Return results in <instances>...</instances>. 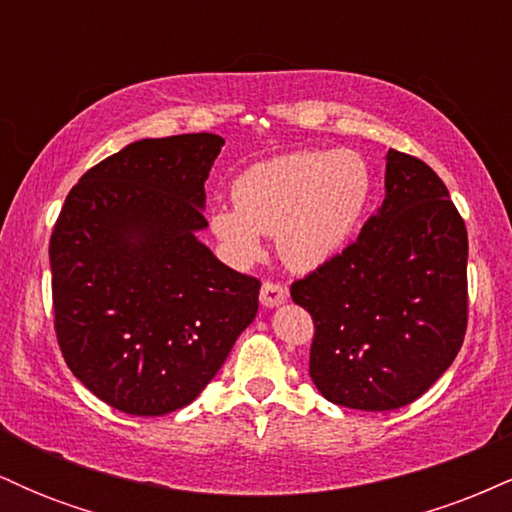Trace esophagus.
Instances as JSON below:
<instances>
[{
  "mask_svg": "<svg viewBox=\"0 0 512 512\" xmlns=\"http://www.w3.org/2000/svg\"><path fill=\"white\" fill-rule=\"evenodd\" d=\"M289 298V291H286V286L281 284H274V281H264L262 284V291H260V301L264 308H276V305H281Z\"/></svg>",
  "mask_w": 512,
  "mask_h": 512,
  "instance_id": "34e87169",
  "label": "esophagus"
}]
</instances>
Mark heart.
<instances>
[{
    "label": "heart",
    "mask_w": 512,
    "mask_h": 512,
    "mask_svg": "<svg viewBox=\"0 0 512 512\" xmlns=\"http://www.w3.org/2000/svg\"><path fill=\"white\" fill-rule=\"evenodd\" d=\"M373 190V168L356 151H296L240 173L236 207H216L209 228L233 262H255L262 236H276L281 260L310 272L351 243Z\"/></svg>",
    "instance_id": "b5f03b06"
}]
</instances>
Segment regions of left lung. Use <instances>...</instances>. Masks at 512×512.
<instances>
[{
	"label": "left lung",
	"mask_w": 512,
	"mask_h": 512,
	"mask_svg": "<svg viewBox=\"0 0 512 512\" xmlns=\"http://www.w3.org/2000/svg\"><path fill=\"white\" fill-rule=\"evenodd\" d=\"M313 317L310 378L339 407L411 404L467 332V228L419 158L387 151L385 199L351 245L291 284Z\"/></svg>",
	"instance_id": "8db88e82"
}]
</instances>
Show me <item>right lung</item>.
Listing matches in <instances>:
<instances>
[{"instance_id": "add662e5", "label": "right lung", "mask_w": 512, "mask_h": 512, "mask_svg": "<svg viewBox=\"0 0 512 512\" xmlns=\"http://www.w3.org/2000/svg\"><path fill=\"white\" fill-rule=\"evenodd\" d=\"M219 134L142 139L86 170L50 238L64 361L110 407L190 404L255 320L260 281L199 243Z\"/></svg>"}]
</instances>
